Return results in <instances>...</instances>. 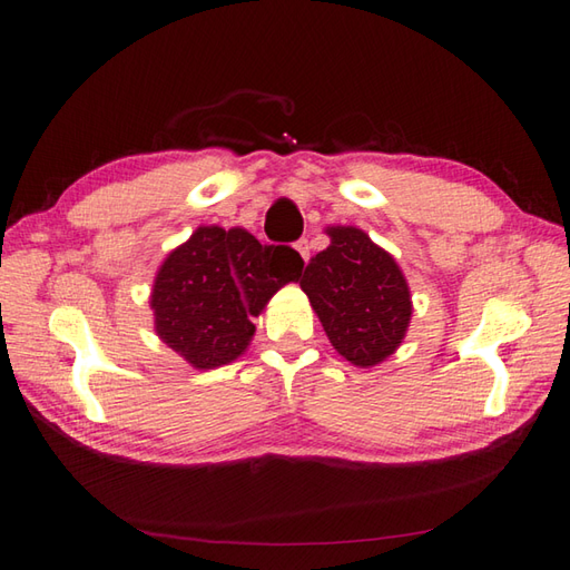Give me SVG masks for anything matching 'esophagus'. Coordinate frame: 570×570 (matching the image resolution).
<instances>
[{"label":"esophagus","instance_id":"34e87169","mask_svg":"<svg viewBox=\"0 0 570 570\" xmlns=\"http://www.w3.org/2000/svg\"><path fill=\"white\" fill-rule=\"evenodd\" d=\"M295 248H297V253L302 256V261H309V242L307 238H299V242H295Z\"/></svg>","mask_w":570,"mask_h":570}]
</instances>
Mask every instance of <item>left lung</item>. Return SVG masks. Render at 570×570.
I'll list each match as a JSON object with an SVG mask.
<instances>
[{"label":"left lung","mask_w":570,"mask_h":570,"mask_svg":"<svg viewBox=\"0 0 570 570\" xmlns=\"http://www.w3.org/2000/svg\"><path fill=\"white\" fill-rule=\"evenodd\" d=\"M332 244L309 261L299 287L332 346L358 368L397 351L412 317L410 287L385 248L356 226H328Z\"/></svg>","instance_id":"obj_1"}]
</instances>
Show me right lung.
<instances>
[{
	"instance_id": "obj_1",
	"label": "right lung",
	"mask_w": 570,
	"mask_h": 570,
	"mask_svg": "<svg viewBox=\"0 0 570 570\" xmlns=\"http://www.w3.org/2000/svg\"><path fill=\"white\" fill-rule=\"evenodd\" d=\"M302 265L295 248L263 246L242 226H199L156 275V334L197 371L232 363L256 332L250 320L283 285L299 281Z\"/></svg>"
}]
</instances>
